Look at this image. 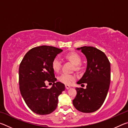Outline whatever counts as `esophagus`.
<instances>
[{"mask_svg":"<svg viewBox=\"0 0 128 128\" xmlns=\"http://www.w3.org/2000/svg\"><path fill=\"white\" fill-rule=\"evenodd\" d=\"M70 86H69V85H66V89H69V88H70Z\"/></svg>","mask_w":128,"mask_h":128,"instance_id":"1","label":"esophagus"}]
</instances>
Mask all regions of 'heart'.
I'll return each mask as SVG.
<instances>
[{"label":"heart","instance_id":"b5f03b06","mask_svg":"<svg viewBox=\"0 0 128 128\" xmlns=\"http://www.w3.org/2000/svg\"><path fill=\"white\" fill-rule=\"evenodd\" d=\"M66 59L70 61L72 63L78 68L79 65L81 62V58L78 54L76 52H70L67 54L66 55ZM51 66L54 72H58L60 70L62 66V61L59 58L55 57L52 60ZM76 80V75L68 73H62L59 77V81L66 85H70Z\"/></svg>","mask_w":128,"mask_h":128}]
</instances>
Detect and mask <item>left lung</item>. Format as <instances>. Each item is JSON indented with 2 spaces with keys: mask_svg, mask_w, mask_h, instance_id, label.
I'll return each instance as SVG.
<instances>
[{
  "mask_svg": "<svg viewBox=\"0 0 128 128\" xmlns=\"http://www.w3.org/2000/svg\"><path fill=\"white\" fill-rule=\"evenodd\" d=\"M85 55L87 68L77 84L86 83V88H76L73 100L74 107L84 113L96 111L103 104L109 90L111 80L110 62L105 54L92 46L77 48Z\"/></svg>",
  "mask_w": 128,
  "mask_h": 128,
  "instance_id": "obj_1",
  "label": "left lung"
}]
</instances>
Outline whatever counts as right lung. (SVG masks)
<instances>
[{"label": "right lung", "instance_id": "1", "mask_svg": "<svg viewBox=\"0 0 128 128\" xmlns=\"http://www.w3.org/2000/svg\"><path fill=\"white\" fill-rule=\"evenodd\" d=\"M62 49L48 46L32 48L25 54L19 66V85L21 94L30 110L40 115L48 114L57 107L58 96L65 85L56 82L51 66L52 60ZM53 83L50 89L45 84Z\"/></svg>", "mask_w": 128, "mask_h": 128}]
</instances>
